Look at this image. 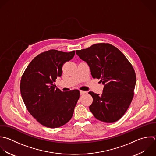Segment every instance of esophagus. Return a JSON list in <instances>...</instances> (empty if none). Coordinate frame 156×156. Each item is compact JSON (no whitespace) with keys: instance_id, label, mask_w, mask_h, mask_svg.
Segmentation results:
<instances>
[{"instance_id":"obj_1","label":"esophagus","mask_w":156,"mask_h":156,"mask_svg":"<svg viewBox=\"0 0 156 156\" xmlns=\"http://www.w3.org/2000/svg\"><path fill=\"white\" fill-rule=\"evenodd\" d=\"M87 92L86 91H82V90H80V94L81 95H82V94H84L85 93H86Z\"/></svg>"}]
</instances>
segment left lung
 I'll return each instance as SVG.
<instances>
[{"mask_svg": "<svg viewBox=\"0 0 156 156\" xmlns=\"http://www.w3.org/2000/svg\"><path fill=\"white\" fill-rule=\"evenodd\" d=\"M76 52L88 64L92 77L101 79L104 85L102 95L89 92L93 99L90 110L101 121H118L133 96L136 76L132 66L118 49L110 44H96Z\"/></svg>", "mask_w": 156, "mask_h": 156, "instance_id": "8db88e82", "label": "left lung"}]
</instances>
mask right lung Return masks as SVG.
<instances>
[{
    "instance_id": "add662e5",
    "label": "right lung",
    "mask_w": 156,
    "mask_h": 156,
    "mask_svg": "<svg viewBox=\"0 0 156 156\" xmlns=\"http://www.w3.org/2000/svg\"><path fill=\"white\" fill-rule=\"evenodd\" d=\"M75 51L49 50L35 57L24 71L20 90L29 113L42 125L59 127L72 118L80 96L78 90L62 92L54 82L62 74L63 65L74 56Z\"/></svg>"
}]
</instances>
